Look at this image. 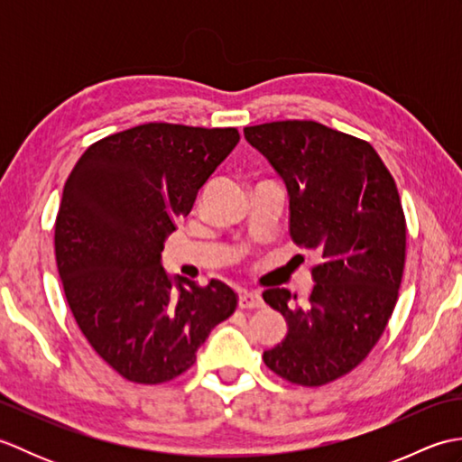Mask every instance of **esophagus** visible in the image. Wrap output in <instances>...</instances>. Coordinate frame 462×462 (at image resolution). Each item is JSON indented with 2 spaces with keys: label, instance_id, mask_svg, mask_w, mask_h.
I'll return each instance as SVG.
<instances>
[{
  "label": "esophagus",
  "instance_id": "obj_1",
  "mask_svg": "<svg viewBox=\"0 0 462 462\" xmlns=\"http://www.w3.org/2000/svg\"><path fill=\"white\" fill-rule=\"evenodd\" d=\"M238 306L240 308H262L263 306V298L258 290H242L238 293Z\"/></svg>",
  "mask_w": 462,
  "mask_h": 462
}]
</instances>
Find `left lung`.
Returning <instances> with one entry per match:
<instances>
[{"instance_id": "obj_1", "label": "left lung", "mask_w": 462, "mask_h": 462, "mask_svg": "<svg viewBox=\"0 0 462 462\" xmlns=\"http://www.w3.org/2000/svg\"><path fill=\"white\" fill-rule=\"evenodd\" d=\"M286 184L290 234L319 262L306 301L262 293L288 321L263 363L290 383L319 387L356 369L385 331L405 268V214L375 149L316 121L244 129Z\"/></svg>"}]
</instances>
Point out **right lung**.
I'll return each instance as SVG.
<instances>
[{"label":"right lung","mask_w":462,"mask_h":462,"mask_svg":"<svg viewBox=\"0 0 462 462\" xmlns=\"http://www.w3.org/2000/svg\"><path fill=\"white\" fill-rule=\"evenodd\" d=\"M238 141L236 129L146 123L97 141L69 174L55 220L57 270L77 326L125 379L179 377L236 310L230 286L171 278L161 252Z\"/></svg>","instance_id":"obj_1"}]
</instances>
